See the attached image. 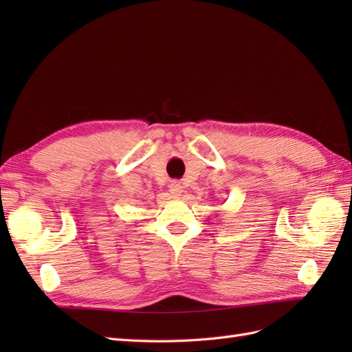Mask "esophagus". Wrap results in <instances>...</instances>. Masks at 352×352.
Here are the masks:
<instances>
[{"label":"esophagus","instance_id":"1","mask_svg":"<svg viewBox=\"0 0 352 352\" xmlns=\"http://www.w3.org/2000/svg\"><path fill=\"white\" fill-rule=\"evenodd\" d=\"M169 192L172 193V197H174V198H180V197H182V193H183V184H182V183H178V182L170 183V186H169Z\"/></svg>","mask_w":352,"mask_h":352}]
</instances>
